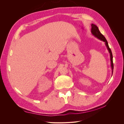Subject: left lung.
I'll use <instances>...</instances> for the list:
<instances>
[{"label": "left lung", "mask_w": 124, "mask_h": 124, "mask_svg": "<svg viewBox=\"0 0 124 124\" xmlns=\"http://www.w3.org/2000/svg\"><path fill=\"white\" fill-rule=\"evenodd\" d=\"M91 26H92L91 32H92V34L94 36H95L96 38L100 39L101 41H103V42H105V44H106V46L108 48V52H109V53L110 54L111 67V68H112V74H113V68H114V65H113V55H112V52H111L110 48L109 47V46H108V41L106 40V38H105V37H104V36L103 35H102V33H101L100 32L99 30L98 29V27H97V26L96 25L92 24Z\"/></svg>", "instance_id": "8db88e82"}]
</instances>
